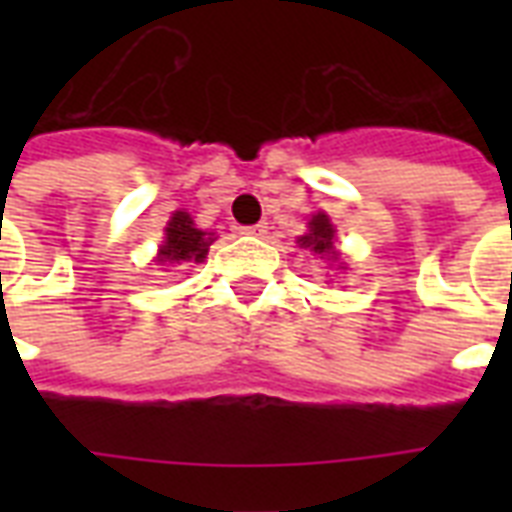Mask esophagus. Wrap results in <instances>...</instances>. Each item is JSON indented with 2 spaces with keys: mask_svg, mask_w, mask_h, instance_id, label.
<instances>
[{
  "mask_svg": "<svg viewBox=\"0 0 512 512\" xmlns=\"http://www.w3.org/2000/svg\"><path fill=\"white\" fill-rule=\"evenodd\" d=\"M241 233H247V236H265L268 233V223H257V225H244Z\"/></svg>",
  "mask_w": 512,
  "mask_h": 512,
  "instance_id": "1",
  "label": "esophagus"
}]
</instances>
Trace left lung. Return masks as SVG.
I'll use <instances>...</instances> for the list:
<instances>
[{"label": "left lung", "mask_w": 512, "mask_h": 512, "mask_svg": "<svg viewBox=\"0 0 512 512\" xmlns=\"http://www.w3.org/2000/svg\"><path fill=\"white\" fill-rule=\"evenodd\" d=\"M308 228H311V231L297 239L300 241V247H308L311 252H319V255H324V252H332L335 228H332V223H329V217L324 215V212L313 215V220L308 223Z\"/></svg>", "instance_id": "1"}]
</instances>
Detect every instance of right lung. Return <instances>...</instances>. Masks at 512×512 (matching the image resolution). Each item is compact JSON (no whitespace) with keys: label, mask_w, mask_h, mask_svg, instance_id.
<instances>
[{"label":"right lung","mask_w":512,"mask_h":512,"mask_svg":"<svg viewBox=\"0 0 512 512\" xmlns=\"http://www.w3.org/2000/svg\"><path fill=\"white\" fill-rule=\"evenodd\" d=\"M212 236H207L199 228H193V220L188 212H175L167 223V236L159 249L162 263H201L207 255Z\"/></svg>","instance_id":"obj_1"}]
</instances>
